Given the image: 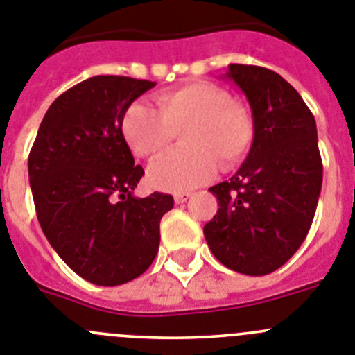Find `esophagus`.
Segmentation results:
<instances>
[{"mask_svg":"<svg viewBox=\"0 0 355 355\" xmlns=\"http://www.w3.org/2000/svg\"><path fill=\"white\" fill-rule=\"evenodd\" d=\"M175 203H186L191 198V193H175Z\"/></svg>","mask_w":355,"mask_h":355,"instance_id":"34e87169","label":"esophagus"}]
</instances>
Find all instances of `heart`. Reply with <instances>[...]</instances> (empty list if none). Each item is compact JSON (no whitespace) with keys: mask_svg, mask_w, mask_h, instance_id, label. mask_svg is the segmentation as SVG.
I'll return each mask as SVG.
<instances>
[{"mask_svg":"<svg viewBox=\"0 0 355 355\" xmlns=\"http://www.w3.org/2000/svg\"><path fill=\"white\" fill-rule=\"evenodd\" d=\"M157 110L134 103L121 118V134L132 153L157 159L180 132L182 148L153 162L148 180L162 191H187L236 168L254 143L255 121L248 105L230 100L211 82H189L160 92Z\"/></svg>","mask_w":355,"mask_h":355,"instance_id":"obj_1","label":"heart"}]
</instances>
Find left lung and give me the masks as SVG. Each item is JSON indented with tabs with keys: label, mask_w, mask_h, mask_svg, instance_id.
<instances>
[{
	"label": "left lung",
	"mask_w": 355,
	"mask_h": 355,
	"mask_svg": "<svg viewBox=\"0 0 355 355\" xmlns=\"http://www.w3.org/2000/svg\"><path fill=\"white\" fill-rule=\"evenodd\" d=\"M255 121L250 153L212 186L218 212L203 227L214 257L245 275H268L300 248L313 223L323 166L316 121L297 89L275 71L230 64Z\"/></svg>",
	"instance_id": "8db88e82"
}]
</instances>
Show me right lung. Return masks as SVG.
Here are the masks:
<instances>
[{"label":"right lung","instance_id":"obj_1","mask_svg":"<svg viewBox=\"0 0 355 355\" xmlns=\"http://www.w3.org/2000/svg\"><path fill=\"white\" fill-rule=\"evenodd\" d=\"M155 82L100 75L49 105L28 157L37 218L71 270L96 286L137 279L153 263L173 196L135 198L144 169L121 134L132 101ZM119 200H115V196Z\"/></svg>","mask_w":355,"mask_h":355}]
</instances>
